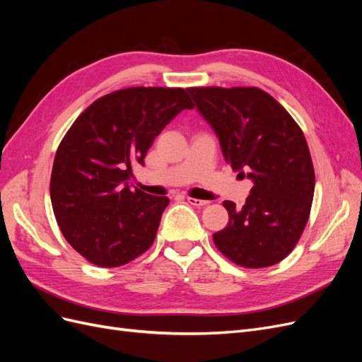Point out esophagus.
I'll list each match as a JSON object with an SVG mask.
<instances>
[{
    "instance_id": "1",
    "label": "esophagus",
    "mask_w": 362,
    "mask_h": 362,
    "mask_svg": "<svg viewBox=\"0 0 362 362\" xmlns=\"http://www.w3.org/2000/svg\"><path fill=\"white\" fill-rule=\"evenodd\" d=\"M187 202L193 206H204L208 204V201H202V199H194V198H187Z\"/></svg>"
}]
</instances>
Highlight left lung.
Masks as SVG:
<instances>
[{
	"label": "left lung",
	"instance_id": "left-lung-1",
	"mask_svg": "<svg viewBox=\"0 0 362 362\" xmlns=\"http://www.w3.org/2000/svg\"><path fill=\"white\" fill-rule=\"evenodd\" d=\"M187 90L216 131L225 161L254 182L240 210L223 202L229 221L213 234L216 247L246 269L276 264L298 245L314 196V166L300 127L258 87Z\"/></svg>",
	"mask_w": 362,
	"mask_h": 362
}]
</instances>
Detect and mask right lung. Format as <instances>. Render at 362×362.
<instances>
[{
	"label": "right lung",
	"instance_id": "1",
	"mask_svg": "<svg viewBox=\"0 0 362 362\" xmlns=\"http://www.w3.org/2000/svg\"><path fill=\"white\" fill-rule=\"evenodd\" d=\"M193 103L181 87H128L98 98L64 134L49 194L66 242L100 267H119L154 243L166 196L129 189L133 164Z\"/></svg>",
	"mask_w": 362,
	"mask_h": 362
}]
</instances>
